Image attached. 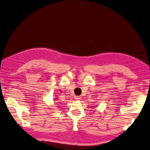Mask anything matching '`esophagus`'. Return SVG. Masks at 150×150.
<instances>
[{"mask_svg":"<svg viewBox=\"0 0 150 150\" xmlns=\"http://www.w3.org/2000/svg\"><path fill=\"white\" fill-rule=\"evenodd\" d=\"M74 99L76 101H79L81 99V97L80 96H75L74 97Z\"/></svg>","mask_w":150,"mask_h":150,"instance_id":"34e87169","label":"esophagus"}]
</instances>
